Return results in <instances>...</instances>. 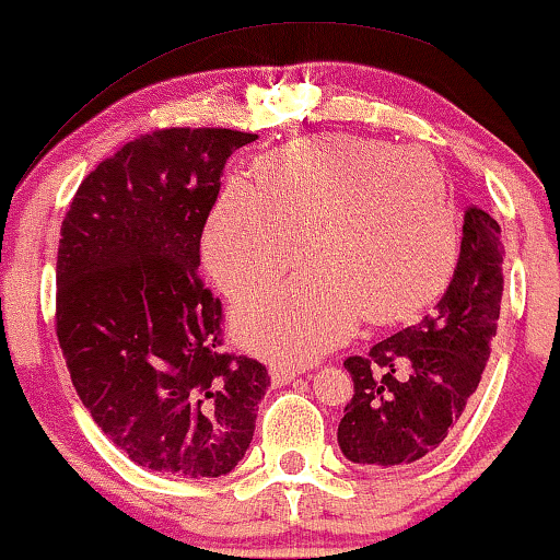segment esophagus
<instances>
[{
  "label": "esophagus",
  "instance_id": "34e87169",
  "mask_svg": "<svg viewBox=\"0 0 560 560\" xmlns=\"http://www.w3.org/2000/svg\"><path fill=\"white\" fill-rule=\"evenodd\" d=\"M294 377H300V370H294V366H271V380L276 385H287V382H292Z\"/></svg>",
  "mask_w": 560,
  "mask_h": 560
}]
</instances>
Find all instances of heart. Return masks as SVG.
<instances>
[{
  "mask_svg": "<svg viewBox=\"0 0 560 560\" xmlns=\"http://www.w3.org/2000/svg\"><path fill=\"white\" fill-rule=\"evenodd\" d=\"M250 183H228L203 232L219 287L247 294L300 258L310 268L247 296L235 330L250 351L313 362L357 328L400 320L434 300L459 253L442 167L419 147L320 133L276 147Z\"/></svg>",
  "mask_w": 560,
  "mask_h": 560,
  "instance_id": "heart-1",
  "label": "heart"
}]
</instances>
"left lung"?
I'll use <instances>...</instances> for the list:
<instances>
[{"label": "left lung", "mask_w": 560, "mask_h": 560, "mask_svg": "<svg viewBox=\"0 0 560 560\" xmlns=\"http://www.w3.org/2000/svg\"><path fill=\"white\" fill-rule=\"evenodd\" d=\"M501 264L499 222L468 209L455 273L431 313L343 362L353 380L338 423L346 459L402 468L447 442L491 357L504 292Z\"/></svg>", "instance_id": "8db88e82"}]
</instances>
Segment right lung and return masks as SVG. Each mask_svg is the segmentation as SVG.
<instances>
[{
	"mask_svg": "<svg viewBox=\"0 0 560 560\" xmlns=\"http://www.w3.org/2000/svg\"><path fill=\"white\" fill-rule=\"evenodd\" d=\"M256 133L162 129L77 188L56 260V336L72 385L124 455L183 478L228 476L271 377L219 351L222 302L198 279L224 162Z\"/></svg>",
	"mask_w": 560,
	"mask_h": 560,
	"instance_id": "add662e5",
	"label": "right lung"
}]
</instances>
